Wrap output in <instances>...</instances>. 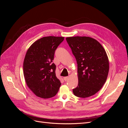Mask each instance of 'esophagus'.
<instances>
[{"mask_svg": "<svg viewBox=\"0 0 128 128\" xmlns=\"http://www.w3.org/2000/svg\"><path fill=\"white\" fill-rule=\"evenodd\" d=\"M68 78H69V77H68V76L64 77V80L65 81H67V80H68Z\"/></svg>", "mask_w": 128, "mask_h": 128, "instance_id": "1", "label": "esophagus"}]
</instances>
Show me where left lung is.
<instances>
[{"label":"left lung","instance_id":"8db88e82","mask_svg":"<svg viewBox=\"0 0 128 128\" xmlns=\"http://www.w3.org/2000/svg\"><path fill=\"white\" fill-rule=\"evenodd\" d=\"M77 64L78 86L75 96L87 98L95 94L105 83L109 72V60L100 42L86 36L66 38Z\"/></svg>","mask_w":128,"mask_h":128}]
</instances>
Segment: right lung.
<instances>
[{"instance_id":"obj_1","label":"right lung","mask_w":128,"mask_h":128,"mask_svg":"<svg viewBox=\"0 0 128 128\" xmlns=\"http://www.w3.org/2000/svg\"><path fill=\"white\" fill-rule=\"evenodd\" d=\"M64 40V37H44L27 50L24 61V77L27 86L38 97L52 98L59 91L61 83L52 62L56 50Z\"/></svg>"}]
</instances>
